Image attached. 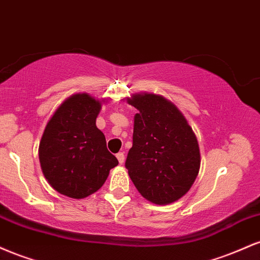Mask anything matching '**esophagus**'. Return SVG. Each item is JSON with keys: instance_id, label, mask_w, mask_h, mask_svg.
<instances>
[{"instance_id": "34e87169", "label": "esophagus", "mask_w": 260, "mask_h": 260, "mask_svg": "<svg viewBox=\"0 0 260 260\" xmlns=\"http://www.w3.org/2000/svg\"><path fill=\"white\" fill-rule=\"evenodd\" d=\"M116 157H117L118 162H120V164L124 162V154L123 153H118L117 155H116Z\"/></svg>"}]
</instances>
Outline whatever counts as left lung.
I'll list each match as a JSON object with an SVG mask.
<instances>
[{
	"instance_id": "left-lung-1",
	"label": "left lung",
	"mask_w": 260,
	"mask_h": 260,
	"mask_svg": "<svg viewBox=\"0 0 260 260\" xmlns=\"http://www.w3.org/2000/svg\"><path fill=\"white\" fill-rule=\"evenodd\" d=\"M133 145L126 160L131 180L145 199L170 204L192 187L201 153L192 128L174 104L154 94H137Z\"/></svg>"
}]
</instances>
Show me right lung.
Segmentation results:
<instances>
[{"mask_svg": "<svg viewBox=\"0 0 260 260\" xmlns=\"http://www.w3.org/2000/svg\"><path fill=\"white\" fill-rule=\"evenodd\" d=\"M100 101L88 94L68 98L45 127L39 145L41 170L53 189L71 198H85L105 183L118 160L106 148L96 127Z\"/></svg>", "mask_w": 260, "mask_h": 260, "instance_id": "right-lung-1", "label": "right lung"}]
</instances>
